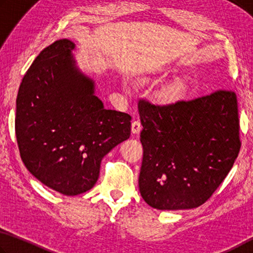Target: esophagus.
<instances>
[{
  "label": "esophagus",
  "mask_w": 253,
  "mask_h": 253,
  "mask_svg": "<svg viewBox=\"0 0 253 253\" xmlns=\"http://www.w3.org/2000/svg\"><path fill=\"white\" fill-rule=\"evenodd\" d=\"M142 130V126L139 121H133L132 122V126H131V131L133 134H139L140 131Z\"/></svg>",
  "instance_id": "1"
}]
</instances>
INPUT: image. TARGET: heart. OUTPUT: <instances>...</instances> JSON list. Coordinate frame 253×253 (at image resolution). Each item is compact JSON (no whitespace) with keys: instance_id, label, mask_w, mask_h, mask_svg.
I'll return each mask as SVG.
<instances>
[{"instance_id":"heart-1","label":"heart","mask_w":253,"mask_h":253,"mask_svg":"<svg viewBox=\"0 0 253 253\" xmlns=\"http://www.w3.org/2000/svg\"><path fill=\"white\" fill-rule=\"evenodd\" d=\"M189 85L187 80L183 78H175L163 85L159 92V99L162 103L169 104L180 101L187 94Z\"/></svg>"}]
</instances>
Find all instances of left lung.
<instances>
[{"label":"left lung","mask_w":253,"mask_h":253,"mask_svg":"<svg viewBox=\"0 0 253 253\" xmlns=\"http://www.w3.org/2000/svg\"><path fill=\"white\" fill-rule=\"evenodd\" d=\"M138 108L143 200L158 210L200 207L222 183L240 151L236 93L218 90L162 106L140 100Z\"/></svg>","instance_id":"8db88e82"}]
</instances>
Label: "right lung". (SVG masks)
I'll list each match as a JSON object with an SVG mask.
<instances>
[{
  "label": "right lung",
  "instance_id": "obj_1",
  "mask_svg": "<svg viewBox=\"0 0 253 253\" xmlns=\"http://www.w3.org/2000/svg\"><path fill=\"white\" fill-rule=\"evenodd\" d=\"M74 47L63 39L44 48L16 97L22 161L39 181L64 196L92 189L102 159L131 133V117L104 109L94 81L75 64Z\"/></svg>",
  "mask_w": 253,
  "mask_h": 253
}]
</instances>
